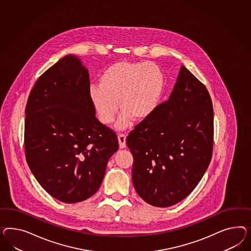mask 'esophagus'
I'll list each match as a JSON object with an SVG mask.
<instances>
[{
    "label": "esophagus",
    "mask_w": 251,
    "mask_h": 251,
    "mask_svg": "<svg viewBox=\"0 0 251 251\" xmlns=\"http://www.w3.org/2000/svg\"><path fill=\"white\" fill-rule=\"evenodd\" d=\"M118 141H119V144H120V148L124 149L126 147V136L124 134H119L118 135Z\"/></svg>",
    "instance_id": "esophagus-1"
}]
</instances>
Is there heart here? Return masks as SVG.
<instances>
[{"label": "heart", "mask_w": 251, "mask_h": 251, "mask_svg": "<svg viewBox=\"0 0 251 251\" xmlns=\"http://www.w3.org/2000/svg\"><path fill=\"white\" fill-rule=\"evenodd\" d=\"M165 77L154 63L118 62L100 77V85H91L89 100L100 121H114L120 106L123 109L116 123L118 129H127L132 122L144 121L156 110L163 96Z\"/></svg>", "instance_id": "1"}]
</instances>
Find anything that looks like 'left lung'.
<instances>
[{"label": "left lung", "instance_id": "obj_1", "mask_svg": "<svg viewBox=\"0 0 251 251\" xmlns=\"http://www.w3.org/2000/svg\"><path fill=\"white\" fill-rule=\"evenodd\" d=\"M213 138L210 95L182 66L168 100L127 137L137 194L158 207H168L188 197L208 168Z\"/></svg>", "mask_w": 251, "mask_h": 251}]
</instances>
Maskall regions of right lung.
I'll return each mask as SVG.
<instances>
[{"instance_id": "1", "label": "right lung", "mask_w": 251, "mask_h": 251, "mask_svg": "<svg viewBox=\"0 0 251 251\" xmlns=\"http://www.w3.org/2000/svg\"><path fill=\"white\" fill-rule=\"evenodd\" d=\"M89 87L81 59L68 54L35 82L25 108L28 166L41 186L64 203L92 197L119 149L115 132L96 118Z\"/></svg>"}]
</instances>
